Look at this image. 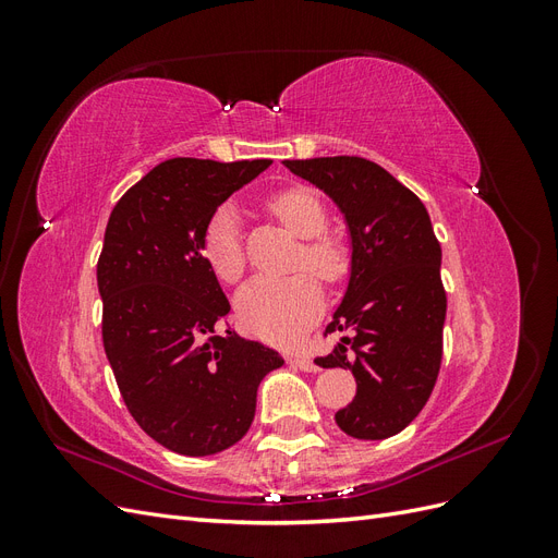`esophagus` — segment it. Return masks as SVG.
I'll return each mask as SVG.
<instances>
[{"mask_svg":"<svg viewBox=\"0 0 558 558\" xmlns=\"http://www.w3.org/2000/svg\"><path fill=\"white\" fill-rule=\"evenodd\" d=\"M291 363H293L295 367H300L302 373H316V369H318V365H316L312 359H305V356H298V359H293Z\"/></svg>","mask_w":558,"mask_h":558,"instance_id":"34e87169","label":"esophagus"}]
</instances>
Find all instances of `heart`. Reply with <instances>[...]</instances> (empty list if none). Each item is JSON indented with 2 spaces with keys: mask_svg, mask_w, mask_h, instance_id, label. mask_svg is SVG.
Returning a JSON list of instances; mask_svg holds the SVG:
<instances>
[{
  "mask_svg": "<svg viewBox=\"0 0 558 558\" xmlns=\"http://www.w3.org/2000/svg\"><path fill=\"white\" fill-rule=\"evenodd\" d=\"M269 211L291 234L305 240L298 256L300 267L307 265L314 275L326 281L342 277L344 258L340 246L328 238H318L328 223V216L312 191H283L269 199ZM202 251H205V258L218 279L234 283L244 275L240 216L232 205H221L211 214L205 240H202ZM320 307H324L320 286L305 272L289 279L258 277L238 293V316L242 326L263 340L277 344L293 342L295 337L305 332Z\"/></svg>",
  "mask_w": 558,
  "mask_h": 558,
  "instance_id": "heart-1",
  "label": "heart"
}]
</instances>
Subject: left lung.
Returning <instances> with one entry per match:
<instances>
[{
	"instance_id": "left-lung-1",
	"label": "left lung",
	"mask_w": 558,
	"mask_h": 558,
	"mask_svg": "<svg viewBox=\"0 0 558 558\" xmlns=\"http://www.w3.org/2000/svg\"><path fill=\"white\" fill-rule=\"evenodd\" d=\"M283 165L340 207L351 238L347 293L326 328L344 337L316 359L356 377V398L335 421L356 440H386L424 410L440 373L447 316L440 242L424 202L373 160Z\"/></svg>"
}]
</instances>
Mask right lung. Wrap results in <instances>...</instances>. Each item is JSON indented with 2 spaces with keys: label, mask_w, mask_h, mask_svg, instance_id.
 Returning a JSON list of instances; mask_svg holds the SVG:
<instances>
[{
  "label": "right lung",
  "mask_w": 558,
  "mask_h": 558,
  "mask_svg": "<svg viewBox=\"0 0 558 558\" xmlns=\"http://www.w3.org/2000/svg\"><path fill=\"white\" fill-rule=\"evenodd\" d=\"M272 160L172 158L116 202L97 260L102 340L130 414L183 456L246 435L275 349L221 330L230 302L202 240L211 214Z\"/></svg>",
  "instance_id": "obj_1"
}]
</instances>
